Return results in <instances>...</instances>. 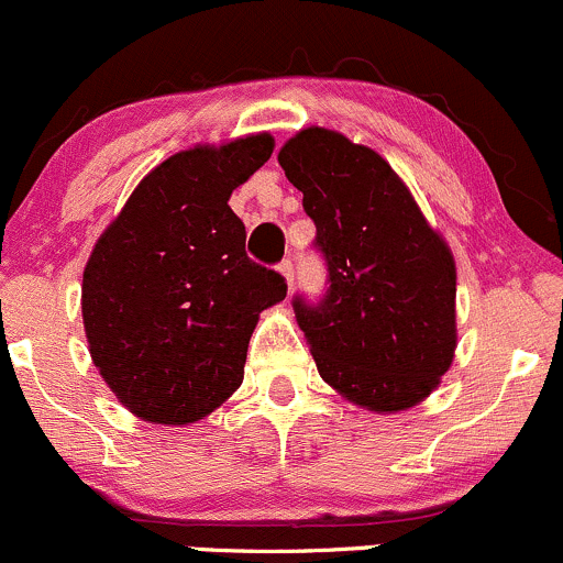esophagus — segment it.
<instances>
[{
	"instance_id": "1",
	"label": "esophagus",
	"mask_w": 563,
	"mask_h": 563,
	"mask_svg": "<svg viewBox=\"0 0 563 563\" xmlns=\"http://www.w3.org/2000/svg\"><path fill=\"white\" fill-rule=\"evenodd\" d=\"M277 269L283 272V277H286L288 286H294V262H291V258H283V262L277 264Z\"/></svg>"
}]
</instances>
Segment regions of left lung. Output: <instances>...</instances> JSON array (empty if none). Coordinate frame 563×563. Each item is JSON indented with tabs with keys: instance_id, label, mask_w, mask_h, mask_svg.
<instances>
[{
	"instance_id": "obj_1",
	"label": "left lung",
	"mask_w": 563,
	"mask_h": 563,
	"mask_svg": "<svg viewBox=\"0 0 563 563\" xmlns=\"http://www.w3.org/2000/svg\"><path fill=\"white\" fill-rule=\"evenodd\" d=\"M314 221L325 291L296 294L318 372L357 406L400 411L435 390L456 347V269L441 234L379 154L310 128L280 154Z\"/></svg>"
}]
</instances>
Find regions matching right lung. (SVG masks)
Returning a JSON list of instances; mask_svg holds the SVG:
<instances>
[{
  "label": "right lung",
  "instance_id": "add662e5",
  "mask_svg": "<svg viewBox=\"0 0 563 563\" xmlns=\"http://www.w3.org/2000/svg\"><path fill=\"white\" fill-rule=\"evenodd\" d=\"M269 154V135L173 154L96 243L82 277L90 355L146 422H197L224 404L258 312L286 299V277L249 258L227 206Z\"/></svg>",
  "mask_w": 563,
  "mask_h": 563
}]
</instances>
